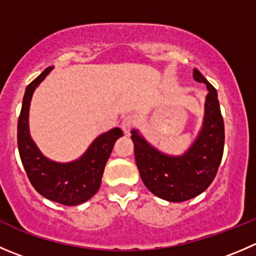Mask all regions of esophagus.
Returning <instances> with one entry per match:
<instances>
[{
    "instance_id": "obj_1",
    "label": "esophagus",
    "mask_w": 256,
    "mask_h": 256,
    "mask_svg": "<svg viewBox=\"0 0 256 256\" xmlns=\"http://www.w3.org/2000/svg\"><path fill=\"white\" fill-rule=\"evenodd\" d=\"M136 125V120L134 116H126L124 118L122 122H121V128L125 134H130V131L135 128Z\"/></svg>"
}]
</instances>
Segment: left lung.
<instances>
[{
  "label": "left lung",
  "mask_w": 256,
  "mask_h": 256,
  "mask_svg": "<svg viewBox=\"0 0 256 256\" xmlns=\"http://www.w3.org/2000/svg\"><path fill=\"white\" fill-rule=\"evenodd\" d=\"M194 78L206 85L202 128L194 144L180 156L166 155L131 131L141 180L156 196L171 202L190 200L204 192L215 178L224 152V120L214 86L194 68Z\"/></svg>",
  "instance_id": "obj_1"
}]
</instances>
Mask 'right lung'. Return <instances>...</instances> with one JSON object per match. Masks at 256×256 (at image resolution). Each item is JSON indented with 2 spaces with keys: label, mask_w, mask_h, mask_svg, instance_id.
Returning <instances> with one entry per match:
<instances>
[{
  "label": "right lung",
  "mask_w": 256,
  "mask_h": 256,
  "mask_svg": "<svg viewBox=\"0 0 256 256\" xmlns=\"http://www.w3.org/2000/svg\"><path fill=\"white\" fill-rule=\"evenodd\" d=\"M52 68H47L26 88L17 124V145L22 165L34 190L51 202L74 206L88 202L98 192L114 145L124 134L118 128L102 134L72 162H56L44 158L30 136L28 111L34 91Z\"/></svg>",
  "instance_id": "right-lung-1"
}]
</instances>
